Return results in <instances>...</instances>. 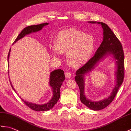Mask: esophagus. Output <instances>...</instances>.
Returning <instances> with one entry per match:
<instances>
[{"mask_svg":"<svg viewBox=\"0 0 131 131\" xmlns=\"http://www.w3.org/2000/svg\"><path fill=\"white\" fill-rule=\"evenodd\" d=\"M72 74L70 73H69V72H66L65 73V77L66 78H70L71 77Z\"/></svg>","mask_w":131,"mask_h":131,"instance_id":"esophagus-1","label":"esophagus"}]
</instances>
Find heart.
I'll return each mask as SVG.
<instances>
[{"instance_id":"heart-1","label":"heart","mask_w":131,"mask_h":131,"mask_svg":"<svg viewBox=\"0 0 131 131\" xmlns=\"http://www.w3.org/2000/svg\"><path fill=\"white\" fill-rule=\"evenodd\" d=\"M94 49L92 37L73 28L58 33L51 52L55 56L66 52V60L72 67L79 68L90 59Z\"/></svg>"}]
</instances>
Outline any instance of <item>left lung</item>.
<instances>
[{
    "instance_id": "left-lung-1",
    "label": "left lung",
    "mask_w": 131,
    "mask_h": 131,
    "mask_svg": "<svg viewBox=\"0 0 131 131\" xmlns=\"http://www.w3.org/2000/svg\"><path fill=\"white\" fill-rule=\"evenodd\" d=\"M88 23L101 25L103 29V41L97 49L94 56L77 71L75 73L77 75L75 77V79L79 88L80 101L90 109L97 111L107 106L113 101L119 87L122 84L124 75V56L121 43L106 24L96 21H88ZM110 55L115 59L117 66L116 85L111 95L107 98L98 102L91 101L85 97L84 94L85 75L92 70L98 63L105 57Z\"/></svg>"
}]
</instances>
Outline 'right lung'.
<instances>
[{"instance_id":"add662e5","label":"right lung","mask_w":131,"mask_h":131,"mask_svg":"<svg viewBox=\"0 0 131 131\" xmlns=\"http://www.w3.org/2000/svg\"><path fill=\"white\" fill-rule=\"evenodd\" d=\"M49 24L48 23H44L37 25H31L27 26L25 28H24L23 30L20 32L18 37L16 39L15 41H14V43H16L18 40L21 39L25 36L30 34L32 32H35L40 31L42 29L43 27L44 26H46L47 25ZM10 48L9 49V53H8V61L9 60V55H10ZM9 62V61H8ZM9 63V62H8ZM9 66V64H8ZM9 67V66H8ZM8 73H9V70H8ZM65 80V74H64V72L63 70H61V69H57V70H55L54 71H52L50 73V77H49V85L52 87V91H53V96L52 99L49 100L48 102L46 103V104H42V105H39L34 104L32 102H29L26 101H24V100L21 99L24 102L25 104L27 106L31 108L33 110L37 111V112H44V111H47L49 110L50 109H52L53 107L54 106V105L56 104L58 100L60 99V88L62 84V82ZM10 85L12 86L13 90L16 91L15 89L13 88L12 84H11L10 80Z\"/></svg>"}]
</instances>
